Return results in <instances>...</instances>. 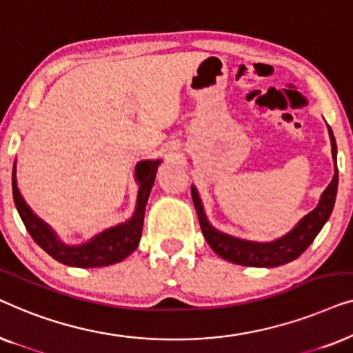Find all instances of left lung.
Returning <instances> with one entry per match:
<instances>
[{"label": "left lung", "instance_id": "8db88e82", "mask_svg": "<svg viewBox=\"0 0 353 353\" xmlns=\"http://www.w3.org/2000/svg\"><path fill=\"white\" fill-rule=\"evenodd\" d=\"M330 138H331V148H332V161H334V176L325 191H323L321 199L318 205L313 209L310 214L303 216V219L296 225V228L289 231L286 236L279 238L273 243H249V241H241L231 236H226L220 231L214 230L209 221L205 219L204 209H202L201 199L197 196V191L194 186L191 188L192 202H194L197 216H199V225L202 230V234L207 241V244L214 249L215 254H219L221 259L228 260V262L244 265V267H279V265L289 263L296 260L308 245L313 243L316 234L320 233L323 225L330 219L332 207H334L336 192H337V181H339V175H337V165H336V154L337 146L334 134H332L331 127Z\"/></svg>", "mask_w": 353, "mask_h": 353}]
</instances>
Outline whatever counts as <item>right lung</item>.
I'll list each match as a JSON object with an SVG mask.
<instances>
[{
    "label": "right lung",
    "instance_id": "right-lung-1",
    "mask_svg": "<svg viewBox=\"0 0 353 353\" xmlns=\"http://www.w3.org/2000/svg\"><path fill=\"white\" fill-rule=\"evenodd\" d=\"M161 161H143L137 165V180L139 183L137 209L132 219L127 223H122L114 228H109L96 236L86 244L80 245H65L56 238L52 230L45 221H41L30 210V207L22 199L21 192L17 188L16 180V162H14L12 170V196L14 204L17 207L19 215L26 225L28 234L33 241L50 254L57 262L69 265L77 268H96L105 267V265L117 263L123 260L127 255L138 248L139 239H141L144 210H146L148 197L151 188L156 180V170Z\"/></svg>",
    "mask_w": 353,
    "mask_h": 353
}]
</instances>
